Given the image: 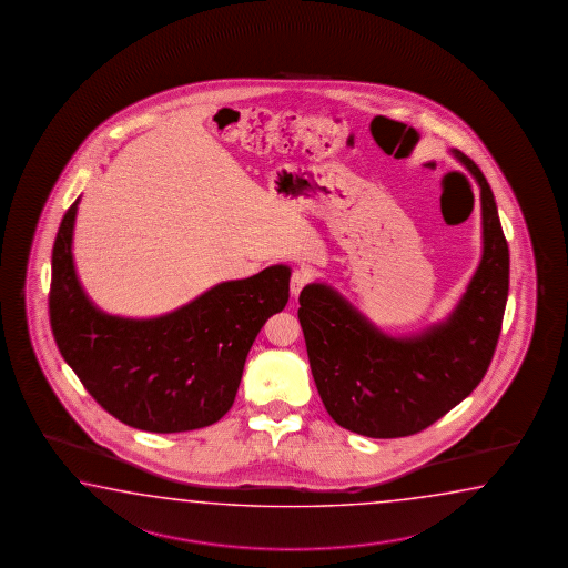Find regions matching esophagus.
<instances>
[{"instance_id": "esophagus-1", "label": "esophagus", "mask_w": 568, "mask_h": 568, "mask_svg": "<svg viewBox=\"0 0 568 568\" xmlns=\"http://www.w3.org/2000/svg\"><path fill=\"white\" fill-rule=\"evenodd\" d=\"M308 280H311V274H308L304 267L294 270V272H292V278H290V292H292V296H298L302 288L308 284Z\"/></svg>"}]
</instances>
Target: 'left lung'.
Masks as SVG:
<instances>
[{
  "mask_svg": "<svg viewBox=\"0 0 568 568\" xmlns=\"http://www.w3.org/2000/svg\"><path fill=\"white\" fill-rule=\"evenodd\" d=\"M481 200V260L444 323L389 336L336 290L301 292L302 333L324 407L348 432L375 439L417 434L466 399L486 375L508 301L510 254L498 207L478 165L452 149Z\"/></svg>",
  "mask_w": 568,
  "mask_h": 568,
  "instance_id": "8db88e82",
  "label": "left lung"
}]
</instances>
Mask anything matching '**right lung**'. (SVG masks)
<instances>
[{
  "mask_svg": "<svg viewBox=\"0 0 568 568\" xmlns=\"http://www.w3.org/2000/svg\"><path fill=\"white\" fill-rule=\"evenodd\" d=\"M79 201L58 230L48 298L64 361L104 412L134 429L179 434L220 422L257 333L288 302L290 267L222 282L156 318L111 316L89 301L74 270Z\"/></svg>",
  "mask_w": 568,
  "mask_h": 568,
  "instance_id": "add662e5",
  "label": "right lung"
}]
</instances>
